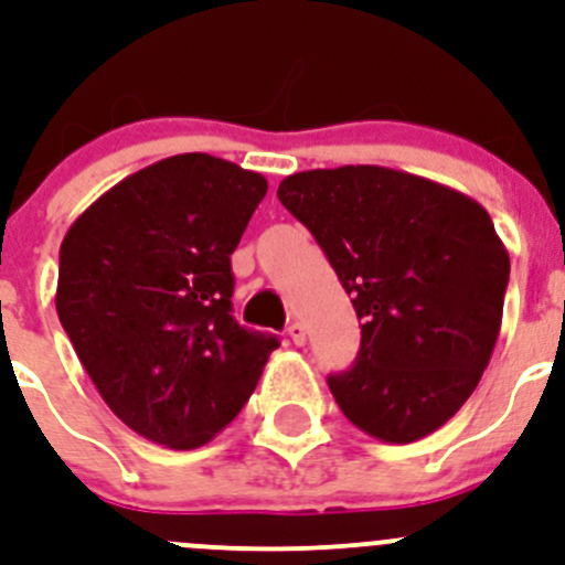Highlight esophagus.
<instances>
[{
  "mask_svg": "<svg viewBox=\"0 0 565 565\" xmlns=\"http://www.w3.org/2000/svg\"><path fill=\"white\" fill-rule=\"evenodd\" d=\"M288 338L294 340L296 345H305V340H307V332H305V327H301L299 321H294V323H290V327H288Z\"/></svg>",
  "mask_w": 565,
  "mask_h": 565,
  "instance_id": "esophagus-1",
  "label": "esophagus"
}]
</instances>
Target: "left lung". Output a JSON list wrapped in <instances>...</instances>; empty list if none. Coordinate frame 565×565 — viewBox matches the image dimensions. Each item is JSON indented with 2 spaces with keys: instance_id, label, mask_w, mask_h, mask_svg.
Returning <instances> with one entry per match:
<instances>
[{
  "instance_id": "left-lung-1",
  "label": "left lung",
  "mask_w": 565,
  "mask_h": 565,
  "mask_svg": "<svg viewBox=\"0 0 565 565\" xmlns=\"http://www.w3.org/2000/svg\"><path fill=\"white\" fill-rule=\"evenodd\" d=\"M277 198L323 249L362 321L354 365L329 373L343 415L382 443L437 431L494 351L511 260L467 194L356 164L288 175Z\"/></svg>"
}]
</instances>
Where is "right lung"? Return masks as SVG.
<instances>
[{
  "instance_id": "obj_1",
  "label": "right lung",
  "mask_w": 565,
  "mask_h": 565,
  "mask_svg": "<svg viewBox=\"0 0 565 565\" xmlns=\"http://www.w3.org/2000/svg\"><path fill=\"white\" fill-rule=\"evenodd\" d=\"M266 178L209 153L161 159L98 198L60 247L57 316L100 398L172 450L214 439L280 345L233 318L231 255Z\"/></svg>"
}]
</instances>
